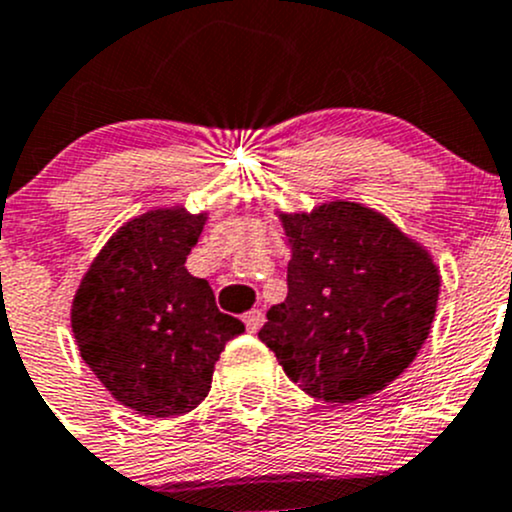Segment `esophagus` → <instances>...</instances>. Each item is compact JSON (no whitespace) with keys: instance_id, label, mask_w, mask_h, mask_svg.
Here are the masks:
<instances>
[{"instance_id":"1","label":"esophagus","mask_w":512,"mask_h":512,"mask_svg":"<svg viewBox=\"0 0 512 512\" xmlns=\"http://www.w3.org/2000/svg\"><path fill=\"white\" fill-rule=\"evenodd\" d=\"M261 323H263L261 310H249V313H244V325L249 333H256V330L261 328Z\"/></svg>"}]
</instances>
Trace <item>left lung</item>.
<instances>
[{"instance_id":"8db88e82","label":"left lung","mask_w":512,"mask_h":512,"mask_svg":"<svg viewBox=\"0 0 512 512\" xmlns=\"http://www.w3.org/2000/svg\"><path fill=\"white\" fill-rule=\"evenodd\" d=\"M291 244L288 295L258 340L303 392L350 404L387 387L431 333L434 258L384 214L357 202L278 214Z\"/></svg>"}]
</instances>
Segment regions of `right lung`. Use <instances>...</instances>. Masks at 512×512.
I'll use <instances>...</instances> for the list:
<instances>
[{"mask_svg":"<svg viewBox=\"0 0 512 512\" xmlns=\"http://www.w3.org/2000/svg\"><path fill=\"white\" fill-rule=\"evenodd\" d=\"M207 214L152 209L120 226L93 258L71 305L83 362L120 404L165 419L212 389L221 350L244 323L221 313L184 268Z\"/></svg>","mask_w":512,"mask_h":512,"instance_id":"add662e5","label":"right lung"}]
</instances>
